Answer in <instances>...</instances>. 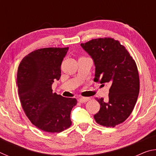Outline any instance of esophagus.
Segmentation results:
<instances>
[{
    "instance_id": "34e87169",
    "label": "esophagus",
    "mask_w": 156,
    "mask_h": 156,
    "mask_svg": "<svg viewBox=\"0 0 156 156\" xmlns=\"http://www.w3.org/2000/svg\"><path fill=\"white\" fill-rule=\"evenodd\" d=\"M89 100H90L89 98H80L78 99V101L81 102V103H85V102L89 101Z\"/></svg>"
}]
</instances>
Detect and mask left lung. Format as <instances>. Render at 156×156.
<instances>
[{"instance_id":"1","label":"left lung","mask_w":156,"mask_h":156,"mask_svg":"<svg viewBox=\"0 0 156 156\" xmlns=\"http://www.w3.org/2000/svg\"><path fill=\"white\" fill-rule=\"evenodd\" d=\"M80 45L94 60V82L111 85L108 100L96 98L100 108L94 119L100 125L114 127L130 115L138 99L140 80L135 60L112 38L92 39Z\"/></svg>"}]
</instances>
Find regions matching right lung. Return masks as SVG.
<instances>
[{"mask_svg": "<svg viewBox=\"0 0 156 156\" xmlns=\"http://www.w3.org/2000/svg\"><path fill=\"white\" fill-rule=\"evenodd\" d=\"M69 47L35 50L23 58L18 66L17 86L21 105L27 117L37 128L60 133L72 125L76 98L53 93L51 85L61 76L62 62Z\"/></svg>", "mask_w": 156, "mask_h": 156, "instance_id": "obj_1", "label": "right lung"}]
</instances>
